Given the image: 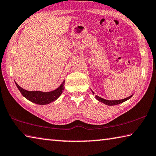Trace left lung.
Masks as SVG:
<instances>
[{"label":"left lung","instance_id":"left-lung-1","mask_svg":"<svg viewBox=\"0 0 156 156\" xmlns=\"http://www.w3.org/2000/svg\"><path fill=\"white\" fill-rule=\"evenodd\" d=\"M92 93L94 94V92L92 91ZM132 96V95H130L128 98H126L125 99H123V100H105V99H103L100 97H99V96H98V95H95V98L97 99L99 101H101V102L105 104L106 105L114 106V105H117V104H119L124 102L125 101L129 100V98H131Z\"/></svg>","mask_w":156,"mask_h":156}]
</instances>
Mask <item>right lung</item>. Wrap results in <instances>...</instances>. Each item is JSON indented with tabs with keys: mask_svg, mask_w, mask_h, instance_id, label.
Here are the masks:
<instances>
[{
	"mask_svg": "<svg viewBox=\"0 0 156 156\" xmlns=\"http://www.w3.org/2000/svg\"><path fill=\"white\" fill-rule=\"evenodd\" d=\"M15 83L17 87H18V89L22 93V95L24 98H26L28 100L30 101L31 102L39 104V105H46V104L52 102V101H55L56 99H58L59 96L61 95V93H63L65 85V81H63L60 87L57 88L56 89L52 90V91L42 92L39 91V90L29 91V90H27L22 89L16 82Z\"/></svg>",
	"mask_w": 156,
	"mask_h": 156,
	"instance_id": "add662e5",
	"label": "right lung"
}]
</instances>
